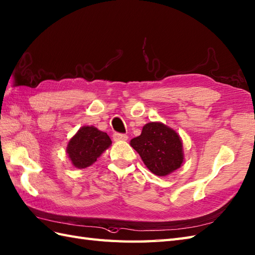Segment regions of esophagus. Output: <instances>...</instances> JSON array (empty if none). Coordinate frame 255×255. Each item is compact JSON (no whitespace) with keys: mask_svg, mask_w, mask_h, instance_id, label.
<instances>
[{"mask_svg":"<svg viewBox=\"0 0 255 255\" xmlns=\"http://www.w3.org/2000/svg\"><path fill=\"white\" fill-rule=\"evenodd\" d=\"M113 139L115 141H125L128 139V135L125 133H120V132H115L113 134Z\"/></svg>","mask_w":255,"mask_h":255,"instance_id":"1","label":"esophagus"}]
</instances>
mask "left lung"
<instances>
[{"instance_id":"8db88e82","label":"left lung","mask_w":255,"mask_h":255,"mask_svg":"<svg viewBox=\"0 0 255 255\" xmlns=\"http://www.w3.org/2000/svg\"><path fill=\"white\" fill-rule=\"evenodd\" d=\"M130 145L139 153L145 166L153 174L166 176L183 162L182 143L176 131L162 123H149L142 128Z\"/></svg>"}]
</instances>
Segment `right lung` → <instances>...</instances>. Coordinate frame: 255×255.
Segmentation results:
<instances>
[{"instance_id":"add662e5","label":"right lung","mask_w":255,"mask_h":255,"mask_svg":"<svg viewBox=\"0 0 255 255\" xmlns=\"http://www.w3.org/2000/svg\"><path fill=\"white\" fill-rule=\"evenodd\" d=\"M111 144L108 133L93 126H85L68 142L67 153L75 167L86 168L96 162Z\"/></svg>"}]
</instances>
